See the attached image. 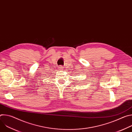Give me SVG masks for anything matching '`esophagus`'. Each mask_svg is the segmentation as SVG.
Segmentation results:
<instances>
[{
	"instance_id": "34e87169",
	"label": "esophagus",
	"mask_w": 132,
	"mask_h": 132,
	"mask_svg": "<svg viewBox=\"0 0 132 132\" xmlns=\"http://www.w3.org/2000/svg\"><path fill=\"white\" fill-rule=\"evenodd\" d=\"M58 68H59L60 70H62L63 68V67H62V66H60L58 67Z\"/></svg>"
}]
</instances>
